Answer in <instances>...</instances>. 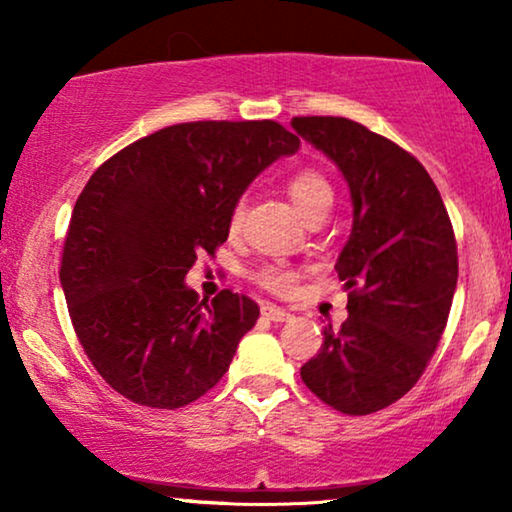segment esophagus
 <instances>
[{"label":"esophagus","instance_id":"esophagus-1","mask_svg":"<svg viewBox=\"0 0 512 512\" xmlns=\"http://www.w3.org/2000/svg\"><path fill=\"white\" fill-rule=\"evenodd\" d=\"M262 315L267 317V320H272V322H286V320H291L289 310L281 308V305H274V303H264V305H262Z\"/></svg>","mask_w":512,"mask_h":512}]
</instances>
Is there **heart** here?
<instances>
[{"label":"heart","mask_w":512,"mask_h":512,"mask_svg":"<svg viewBox=\"0 0 512 512\" xmlns=\"http://www.w3.org/2000/svg\"><path fill=\"white\" fill-rule=\"evenodd\" d=\"M286 190H289V197L305 219L317 214V211H330L334 202L330 180L315 168L296 170L289 182H286ZM240 219H243V202H236V207L231 209V216H228V226L238 228ZM252 279L274 293H291L296 289L298 279H301V272L289 262H267L255 269Z\"/></svg>","instance_id":"obj_1"}]
</instances>
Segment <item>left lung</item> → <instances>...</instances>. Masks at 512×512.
Wrapping results in <instances>:
<instances>
[{"mask_svg": "<svg viewBox=\"0 0 512 512\" xmlns=\"http://www.w3.org/2000/svg\"><path fill=\"white\" fill-rule=\"evenodd\" d=\"M291 127L337 163L354 202L334 264L349 317L325 327L301 378L327 407L366 416L407 395L438 349L457 286L455 231L436 182L402 146L346 117Z\"/></svg>", "mask_w": 512, "mask_h": 512, "instance_id": "8db88e82", "label": "left lung"}]
</instances>
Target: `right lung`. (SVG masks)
Listing matches in <instances>:
<instances>
[{"instance_id":"right-lung-1","label":"right lung","mask_w":512,"mask_h":512,"mask_svg":"<svg viewBox=\"0 0 512 512\" xmlns=\"http://www.w3.org/2000/svg\"><path fill=\"white\" fill-rule=\"evenodd\" d=\"M301 139L274 120H202L137 139L76 199L60 281L79 344L129 402L180 409L223 378L260 305L185 286L197 255L228 238L245 187Z\"/></svg>"}]
</instances>
